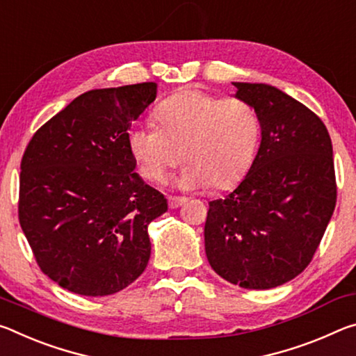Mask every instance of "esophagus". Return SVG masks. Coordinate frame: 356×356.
<instances>
[{
	"label": "esophagus",
	"instance_id": "esophagus-1",
	"mask_svg": "<svg viewBox=\"0 0 356 356\" xmlns=\"http://www.w3.org/2000/svg\"><path fill=\"white\" fill-rule=\"evenodd\" d=\"M184 203H186L184 197H168V207L172 209L179 208L181 205H184Z\"/></svg>",
	"mask_w": 356,
	"mask_h": 356
}]
</instances>
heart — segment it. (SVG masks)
<instances>
[{"label":"heart","instance_id":"b5f03b06","mask_svg":"<svg viewBox=\"0 0 356 356\" xmlns=\"http://www.w3.org/2000/svg\"><path fill=\"white\" fill-rule=\"evenodd\" d=\"M156 120L159 126L137 124L127 134L132 157L153 183H164L184 159L188 164L177 178L178 188H230L257 153L259 115L240 97L184 90L156 108Z\"/></svg>","mask_w":356,"mask_h":356}]
</instances>
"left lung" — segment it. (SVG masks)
I'll return each mask as SVG.
<instances>
[{"instance_id": "8db88e82", "label": "left lung", "mask_w": 356, "mask_h": 356, "mask_svg": "<svg viewBox=\"0 0 356 356\" xmlns=\"http://www.w3.org/2000/svg\"><path fill=\"white\" fill-rule=\"evenodd\" d=\"M233 85L257 112L261 140L240 186L209 202L205 252L225 281L268 290L305 271L322 241L336 207L333 145L322 120L292 96Z\"/></svg>"}]
</instances>
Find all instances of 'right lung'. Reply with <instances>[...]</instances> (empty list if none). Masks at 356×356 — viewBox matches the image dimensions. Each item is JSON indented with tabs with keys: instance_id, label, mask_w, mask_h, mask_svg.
<instances>
[{
	"instance_id": "right-lung-1",
	"label": "right lung",
	"mask_w": 356,
	"mask_h": 356,
	"mask_svg": "<svg viewBox=\"0 0 356 356\" xmlns=\"http://www.w3.org/2000/svg\"><path fill=\"white\" fill-rule=\"evenodd\" d=\"M156 92L153 81L83 92L22 157V230L44 275L69 292L116 293L148 265V225L168 205L134 172L127 131Z\"/></svg>"
}]
</instances>
